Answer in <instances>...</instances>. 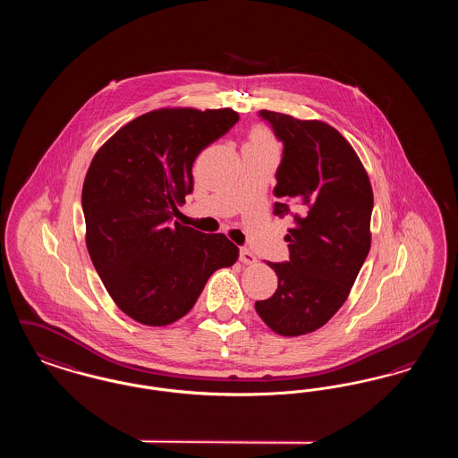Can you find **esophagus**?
Returning <instances> with one entry per match:
<instances>
[{
	"label": "esophagus",
	"instance_id": "esophagus-1",
	"mask_svg": "<svg viewBox=\"0 0 458 458\" xmlns=\"http://www.w3.org/2000/svg\"><path fill=\"white\" fill-rule=\"evenodd\" d=\"M240 261L243 262V264H256V256L249 250V249H240Z\"/></svg>",
	"mask_w": 458,
	"mask_h": 458
}]
</instances>
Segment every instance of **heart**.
Masks as SVG:
<instances>
[{"label": "heart", "mask_w": 458, "mask_h": 458, "mask_svg": "<svg viewBox=\"0 0 458 458\" xmlns=\"http://www.w3.org/2000/svg\"><path fill=\"white\" fill-rule=\"evenodd\" d=\"M247 142L249 144H258V146H271V148H275V140H273L271 133L266 131V129H262V127L252 129Z\"/></svg>", "instance_id": "1"}]
</instances>
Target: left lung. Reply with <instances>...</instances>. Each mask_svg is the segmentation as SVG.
Instances as JSON below:
<instances>
[{
	"instance_id": "left-lung-1",
	"label": "left lung",
	"mask_w": 458,
	"mask_h": 458,
	"mask_svg": "<svg viewBox=\"0 0 458 458\" xmlns=\"http://www.w3.org/2000/svg\"><path fill=\"white\" fill-rule=\"evenodd\" d=\"M259 116L284 142L275 215L290 216L292 226L290 259L267 262L278 288L256 310L275 333L299 336L327 325L347 301L369 254L374 199L359 156L336 129L267 109Z\"/></svg>"
}]
</instances>
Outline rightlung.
Here are the masks:
<instances>
[{
    "instance_id": "add662e5",
    "label": "right lung",
    "mask_w": 458,
    "mask_h": 458,
    "mask_svg": "<svg viewBox=\"0 0 458 458\" xmlns=\"http://www.w3.org/2000/svg\"><path fill=\"white\" fill-rule=\"evenodd\" d=\"M239 122L230 108H163L137 116L96 153L82 187L89 256L129 318L166 327L196 304L209 276L239 259L223 233L174 221L194 191L192 165Z\"/></svg>"
}]
</instances>
